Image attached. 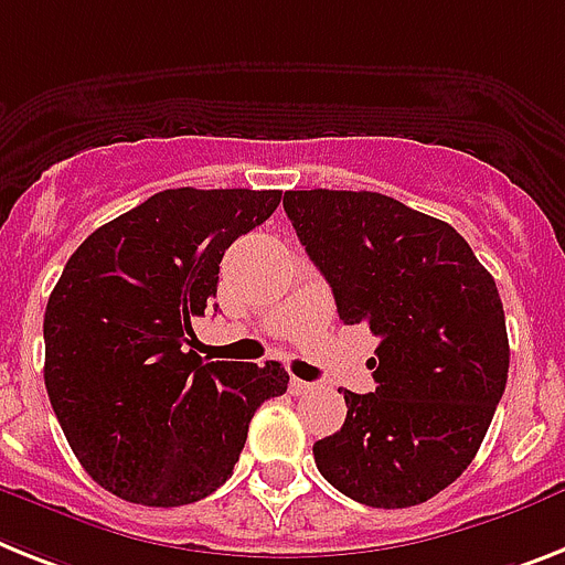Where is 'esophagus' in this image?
I'll return each instance as SVG.
<instances>
[{"mask_svg": "<svg viewBox=\"0 0 565 565\" xmlns=\"http://www.w3.org/2000/svg\"><path fill=\"white\" fill-rule=\"evenodd\" d=\"M291 393L309 395V393H315V384H309V381H300V377H291Z\"/></svg>", "mask_w": 565, "mask_h": 565, "instance_id": "1", "label": "esophagus"}]
</instances>
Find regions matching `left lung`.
<instances>
[{"instance_id":"obj_1","label":"left lung","mask_w":565,"mask_h":565,"mask_svg":"<svg viewBox=\"0 0 565 565\" xmlns=\"http://www.w3.org/2000/svg\"><path fill=\"white\" fill-rule=\"evenodd\" d=\"M282 207L340 320L381 338L375 393L343 390L347 422L315 445L317 470L363 505L427 502L473 461L505 393L497 282L447 222L390 195L288 190Z\"/></svg>"}]
</instances>
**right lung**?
I'll return each instance as SVG.
<instances>
[{"label":"right lung","mask_w":565,"mask_h":565,"mask_svg":"<svg viewBox=\"0 0 565 565\" xmlns=\"http://www.w3.org/2000/svg\"><path fill=\"white\" fill-rule=\"evenodd\" d=\"M279 190L179 188L97 227L45 306V390L83 470L126 502L190 505L233 473L277 361L202 363L193 320L218 263L277 210Z\"/></svg>","instance_id":"right-lung-1"}]
</instances>
